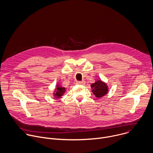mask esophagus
I'll return each instance as SVG.
<instances>
[{
    "label": "esophagus",
    "instance_id": "obj_1",
    "mask_svg": "<svg viewBox=\"0 0 153 153\" xmlns=\"http://www.w3.org/2000/svg\"><path fill=\"white\" fill-rule=\"evenodd\" d=\"M77 85H84L85 83V82L84 80H82V81H79V82H77L76 83Z\"/></svg>",
    "mask_w": 153,
    "mask_h": 153
}]
</instances>
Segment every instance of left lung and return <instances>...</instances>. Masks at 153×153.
<instances>
[{
	"label": "left lung",
	"mask_w": 153,
	"mask_h": 153,
	"mask_svg": "<svg viewBox=\"0 0 153 153\" xmlns=\"http://www.w3.org/2000/svg\"><path fill=\"white\" fill-rule=\"evenodd\" d=\"M92 93L97 98H101L106 95L109 92V88L107 84L101 80H96L91 85Z\"/></svg>",
	"instance_id": "obj_1"
}]
</instances>
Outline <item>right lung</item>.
<instances>
[{
	"label": "right lung",
	"instance_id": "obj_1",
	"mask_svg": "<svg viewBox=\"0 0 153 153\" xmlns=\"http://www.w3.org/2000/svg\"><path fill=\"white\" fill-rule=\"evenodd\" d=\"M54 89L55 90L53 92V97L55 98H61V97L64 94L67 89L65 87H63L61 84L57 83Z\"/></svg>",
	"mask_w": 153,
	"mask_h": 153
}]
</instances>
